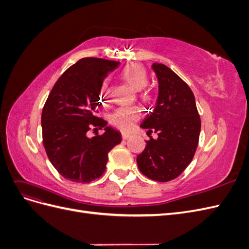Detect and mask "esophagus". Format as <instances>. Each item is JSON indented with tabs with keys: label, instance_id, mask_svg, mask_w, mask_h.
Listing matches in <instances>:
<instances>
[{
	"label": "esophagus",
	"instance_id": "1",
	"mask_svg": "<svg viewBox=\"0 0 249 249\" xmlns=\"http://www.w3.org/2000/svg\"><path fill=\"white\" fill-rule=\"evenodd\" d=\"M131 136H132V135H131L130 133H126V132H123V133H122V138H123L124 140L129 139Z\"/></svg>",
	"mask_w": 249,
	"mask_h": 249
}]
</instances>
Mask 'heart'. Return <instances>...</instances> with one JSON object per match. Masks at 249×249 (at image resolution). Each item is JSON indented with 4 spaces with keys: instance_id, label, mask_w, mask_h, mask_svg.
I'll return each instance as SVG.
<instances>
[{
    "instance_id": "b5f03b06",
    "label": "heart",
    "mask_w": 249,
    "mask_h": 249,
    "mask_svg": "<svg viewBox=\"0 0 249 249\" xmlns=\"http://www.w3.org/2000/svg\"><path fill=\"white\" fill-rule=\"evenodd\" d=\"M122 77L125 82L135 89L139 90V97L144 102H149L153 99V94L146 89L148 77L144 67L139 63L127 65L122 71ZM110 93V84L106 79L102 82L100 86V97L105 101ZM141 116V110L138 107H119L110 115V122L113 125L120 130H129L133 124Z\"/></svg>"
}]
</instances>
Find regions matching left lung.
Returning <instances> with one entry per match:
<instances>
[{"label": "left lung", "instance_id": "1", "mask_svg": "<svg viewBox=\"0 0 249 249\" xmlns=\"http://www.w3.org/2000/svg\"><path fill=\"white\" fill-rule=\"evenodd\" d=\"M159 82V96L153 113L141 127L155 132L137 156L139 170L150 179L169 182L182 173L192 161L198 145L200 117L194 94L187 83L162 63H154Z\"/></svg>", "mask_w": 249, "mask_h": 249}]
</instances>
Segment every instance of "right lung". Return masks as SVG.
<instances>
[{
	"label": "right lung",
	"instance_id": "right-lung-1",
	"mask_svg": "<svg viewBox=\"0 0 249 249\" xmlns=\"http://www.w3.org/2000/svg\"><path fill=\"white\" fill-rule=\"evenodd\" d=\"M119 62L82 58L55 83L41 114L42 143L53 166L64 178L90 183L106 169L108 154L122 141L120 133L97 116L100 86ZM91 127H105L104 134L87 137Z\"/></svg>",
	"mask_w": 249,
	"mask_h": 249
}]
</instances>
